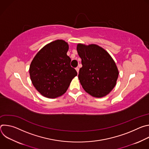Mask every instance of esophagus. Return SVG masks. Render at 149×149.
Masks as SVG:
<instances>
[{"instance_id":"esophagus-1","label":"esophagus","mask_w":149,"mask_h":149,"mask_svg":"<svg viewBox=\"0 0 149 149\" xmlns=\"http://www.w3.org/2000/svg\"><path fill=\"white\" fill-rule=\"evenodd\" d=\"M75 70H76V71H77V73H78L79 72V68H75Z\"/></svg>"}]
</instances>
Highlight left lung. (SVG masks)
I'll list each match as a JSON object with an SVG mask.
<instances>
[{"mask_svg":"<svg viewBox=\"0 0 149 149\" xmlns=\"http://www.w3.org/2000/svg\"><path fill=\"white\" fill-rule=\"evenodd\" d=\"M77 49L82 65L78 79L84 90L97 98L107 95L115 87L118 76L113 58L105 50L94 44H79Z\"/></svg>","mask_w":149,"mask_h":149,"instance_id":"left-lung-1","label":"left lung"}]
</instances>
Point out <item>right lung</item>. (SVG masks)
Here are the masks:
<instances>
[{
    "label": "right lung",
    "instance_id": "1",
    "mask_svg": "<svg viewBox=\"0 0 149 149\" xmlns=\"http://www.w3.org/2000/svg\"><path fill=\"white\" fill-rule=\"evenodd\" d=\"M68 48L66 42L56 40L42 48L32 60L29 68L31 79L42 95L50 98L62 95L77 75L67 55Z\"/></svg>",
    "mask_w": 149,
    "mask_h": 149
}]
</instances>
